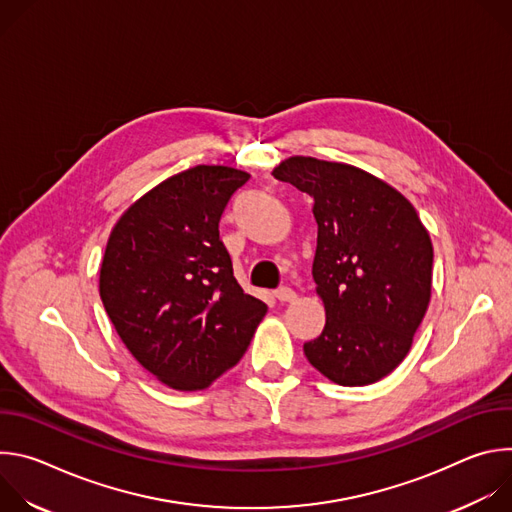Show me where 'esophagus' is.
Returning a JSON list of instances; mask_svg holds the SVG:
<instances>
[{"instance_id":"34e87169","label":"esophagus","mask_w":512,"mask_h":512,"mask_svg":"<svg viewBox=\"0 0 512 512\" xmlns=\"http://www.w3.org/2000/svg\"><path fill=\"white\" fill-rule=\"evenodd\" d=\"M275 298L279 300V302H294L296 300V291L291 289V287H279L277 291H275Z\"/></svg>"}]
</instances>
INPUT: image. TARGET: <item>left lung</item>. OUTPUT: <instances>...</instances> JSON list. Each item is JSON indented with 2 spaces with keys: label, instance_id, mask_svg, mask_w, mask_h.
I'll return each instance as SVG.
<instances>
[{
  "label": "left lung",
  "instance_id": "left-lung-1",
  "mask_svg": "<svg viewBox=\"0 0 512 512\" xmlns=\"http://www.w3.org/2000/svg\"><path fill=\"white\" fill-rule=\"evenodd\" d=\"M273 176L314 198L312 275L326 326L304 344L306 358L342 387L381 381L407 356L431 300L427 229L399 190L356 166L294 156Z\"/></svg>",
  "mask_w": 512,
  "mask_h": 512
}]
</instances>
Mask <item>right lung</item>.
<instances>
[{
    "label": "right lung",
    "mask_w": 512,
    "mask_h": 512,
    "mask_svg": "<svg viewBox=\"0 0 512 512\" xmlns=\"http://www.w3.org/2000/svg\"><path fill=\"white\" fill-rule=\"evenodd\" d=\"M251 176L194 166L137 198L101 263L103 306L133 358L176 391H200L241 360L267 306L245 294L218 221Z\"/></svg>",
    "instance_id": "add662e5"
}]
</instances>
